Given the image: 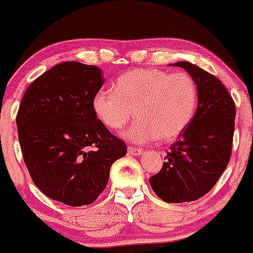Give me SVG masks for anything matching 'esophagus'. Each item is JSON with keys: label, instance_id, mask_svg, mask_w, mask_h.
<instances>
[{"label": "esophagus", "instance_id": "obj_1", "mask_svg": "<svg viewBox=\"0 0 253 253\" xmlns=\"http://www.w3.org/2000/svg\"><path fill=\"white\" fill-rule=\"evenodd\" d=\"M128 152H129V153H130V154H133V156H139V154L143 153V149L135 148V147H129Z\"/></svg>", "mask_w": 253, "mask_h": 253}]
</instances>
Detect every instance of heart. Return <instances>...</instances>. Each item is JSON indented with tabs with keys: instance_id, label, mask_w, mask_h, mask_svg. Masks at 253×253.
Segmentation results:
<instances>
[{
	"instance_id": "obj_1",
	"label": "heart",
	"mask_w": 253,
	"mask_h": 253,
	"mask_svg": "<svg viewBox=\"0 0 253 253\" xmlns=\"http://www.w3.org/2000/svg\"><path fill=\"white\" fill-rule=\"evenodd\" d=\"M199 102L198 84L186 72L157 68L133 69L116 78L113 88L93 96L97 119L111 130H120L133 116L125 135L131 142L171 140L189 126Z\"/></svg>"
}]
</instances>
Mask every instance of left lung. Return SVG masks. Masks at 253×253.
I'll return each instance as SVG.
<instances>
[{"label": "left lung", "instance_id": "1", "mask_svg": "<svg viewBox=\"0 0 253 253\" xmlns=\"http://www.w3.org/2000/svg\"><path fill=\"white\" fill-rule=\"evenodd\" d=\"M173 66L184 68L195 80L198 110L149 182L163 202H194L213 189L231 160L236 105L215 76L189 62Z\"/></svg>", "mask_w": 253, "mask_h": 253}]
</instances>
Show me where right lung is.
Wrapping results in <instances>:
<instances>
[{
    "mask_svg": "<svg viewBox=\"0 0 253 253\" xmlns=\"http://www.w3.org/2000/svg\"><path fill=\"white\" fill-rule=\"evenodd\" d=\"M101 72L80 62L57 64L31 82L16 115L31 180L46 196L71 207L95 202L111 165L126 154L124 140L93 111V96L104 84Z\"/></svg>",
    "mask_w": 253,
    "mask_h": 253,
    "instance_id": "obj_1",
    "label": "right lung"
}]
</instances>
